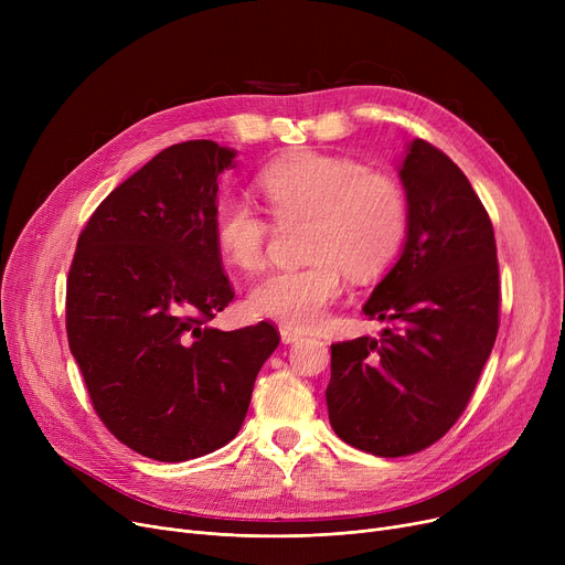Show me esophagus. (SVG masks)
I'll return each mask as SVG.
<instances>
[{
	"instance_id": "obj_1",
	"label": "esophagus",
	"mask_w": 565,
	"mask_h": 565,
	"mask_svg": "<svg viewBox=\"0 0 565 565\" xmlns=\"http://www.w3.org/2000/svg\"><path fill=\"white\" fill-rule=\"evenodd\" d=\"M279 334H281V341L284 343H295V341H300L305 334L300 332V330H292V328H286V324H284V328L279 330Z\"/></svg>"
}]
</instances>
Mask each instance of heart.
<instances>
[{
  "label": "heart",
  "instance_id": "1",
  "mask_svg": "<svg viewBox=\"0 0 565 565\" xmlns=\"http://www.w3.org/2000/svg\"><path fill=\"white\" fill-rule=\"evenodd\" d=\"M258 190L277 222L309 220L307 258L300 270H277L249 290L247 305L260 316L311 328L343 292L345 270L369 279L387 265L407 231V199L390 175L320 153H298L267 167ZM213 233L220 254L237 270H258L270 224L241 199L217 205Z\"/></svg>",
  "mask_w": 565,
  "mask_h": 565
}]
</instances>
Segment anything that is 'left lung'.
Here are the masks:
<instances>
[{
    "instance_id": "left-lung-1",
    "label": "left lung",
    "mask_w": 565,
    "mask_h": 565,
    "mask_svg": "<svg viewBox=\"0 0 565 565\" xmlns=\"http://www.w3.org/2000/svg\"><path fill=\"white\" fill-rule=\"evenodd\" d=\"M398 175L405 245L362 309L390 328L334 343L324 392L334 433L380 458L417 454L458 422L499 328L494 231L467 175L424 139Z\"/></svg>"
}]
</instances>
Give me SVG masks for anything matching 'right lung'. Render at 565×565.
Segmentation results:
<instances>
[{
    "label": "right lung",
    "instance_id": "1",
    "mask_svg": "<svg viewBox=\"0 0 565 565\" xmlns=\"http://www.w3.org/2000/svg\"><path fill=\"white\" fill-rule=\"evenodd\" d=\"M235 156L211 139L164 148L96 207L68 273V343L98 417L160 462L228 444L279 345L265 320L207 324L233 300L213 220Z\"/></svg>",
    "mask_w": 565,
    "mask_h": 565
}]
</instances>
